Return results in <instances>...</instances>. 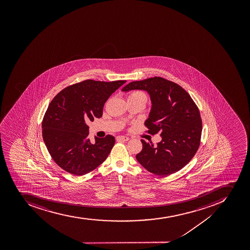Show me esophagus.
Here are the masks:
<instances>
[{"mask_svg": "<svg viewBox=\"0 0 250 250\" xmlns=\"http://www.w3.org/2000/svg\"><path fill=\"white\" fill-rule=\"evenodd\" d=\"M129 138L128 137H125V136H118L117 137V141H122V142H128Z\"/></svg>", "mask_w": 250, "mask_h": 250, "instance_id": "34e87169", "label": "esophagus"}]
</instances>
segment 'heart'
Segmentation results:
<instances>
[{"instance_id": "1", "label": "heart", "mask_w": 250, "mask_h": 250, "mask_svg": "<svg viewBox=\"0 0 250 250\" xmlns=\"http://www.w3.org/2000/svg\"><path fill=\"white\" fill-rule=\"evenodd\" d=\"M129 97H140V98H142V99L145 100L146 102V94L142 93V92H140V91H135L133 93H131Z\"/></svg>"}]
</instances>
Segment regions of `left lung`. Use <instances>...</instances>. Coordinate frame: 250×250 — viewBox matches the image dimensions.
<instances>
[{
  "label": "left lung",
  "mask_w": 250,
  "mask_h": 250,
  "mask_svg": "<svg viewBox=\"0 0 250 250\" xmlns=\"http://www.w3.org/2000/svg\"><path fill=\"white\" fill-rule=\"evenodd\" d=\"M143 90L151 101L145 122L151 134L160 133L162 141L153 146L142 140L137 162L148 172L167 176L177 172L194 157L200 146L202 122L198 108L187 92L174 82L162 78L130 82L123 92Z\"/></svg>",
  "instance_id": "8db88e82"
}]
</instances>
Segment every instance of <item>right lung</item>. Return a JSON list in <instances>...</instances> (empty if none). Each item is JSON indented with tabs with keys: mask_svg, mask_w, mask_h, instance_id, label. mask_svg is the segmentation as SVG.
<instances>
[{
	"mask_svg": "<svg viewBox=\"0 0 250 250\" xmlns=\"http://www.w3.org/2000/svg\"><path fill=\"white\" fill-rule=\"evenodd\" d=\"M125 82L86 80L64 88L52 100L42 122V136L49 154L61 168L82 176L105 161L115 138L111 135L95 137L92 143L85 121L102 117L108 97Z\"/></svg>",
	"mask_w": 250,
	"mask_h": 250,
	"instance_id": "right-lung-1",
	"label": "right lung"
}]
</instances>
